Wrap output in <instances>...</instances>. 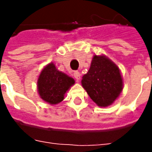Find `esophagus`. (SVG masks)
Returning <instances> with one entry per match:
<instances>
[{
    "mask_svg": "<svg viewBox=\"0 0 152 152\" xmlns=\"http://www.w3.org/2000/svg\"><path fill=\"white\" fill-rule=\"evenodd\" d=\"M73 76H74V78L77 79L78 81L80 79V73L78 72V71H75V72L73 73Z\"/></svg>",
    "mask_w": 152,
    "mask_h": 152,
    "instance_id": "1",
    "label": "esophagus"
}]
</instances>
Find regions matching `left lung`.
Listing matches in <instances>:
<instances>
[{
    "mask_svg": "<svg viewBox=\"0 0 152 152\" xmlns=\"http://www.w3.org/2000/svg\"><path fill=\"white\" fill-rule=\"evenodd\" d=\"M91 100L97 106L112 105L123 91V79L118 67L106 56L95 55L91 67L81 81Z\"/></svg>",
    "mask_w": 152,
    "mask_h": 152,
    "instance_id": "1",
    "label": "left lung"
}]
</instances>
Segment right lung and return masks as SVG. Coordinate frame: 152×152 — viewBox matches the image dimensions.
<instances>
[{
	"instance_id": "1",
	"label": "right lung",
	"mask_w": 152,
	"mask_h": 152,
	"mask_svg": "<svg viewBox=\"0 0 152 152\" xmlns=\"http://www.w3.org/2000/svg\"><path fill=\"white\" fill-rule=\"evenodd\" d=\"M75 83L74 79L57 70L53 62L43 68L37 82L40 98L51 105H56L64 99V95Z\"/></svg>"
}]
</instances>
